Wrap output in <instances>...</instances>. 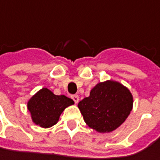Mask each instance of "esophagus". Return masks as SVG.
<instances>
[{
  "label": "esophagus",
  "instance_id": "34e87169",
  "mask_svg": "<svg viewBox=\"0 0 160 160\" xmlns=\"http://www.w3.org/2000/svg\"><path fill=\"white\" fill-rule=\"evenodd\" d=\"M72 98L73 99V101L75 102V104H77L79 100H80V98H79V96L78 95H72Z\"/></svg>",
  "mask_w": 160,
  "mask_h": 160
}]
</instances>
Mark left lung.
Returning <instances> with one entry per match:
<instances>
[{"instance_id":"8db88e82","label":"left lung","mask_w":160,"mask_h":160,"mask_svg":"<svg viewBox=\"0 0 160 160\" xmlns=\"http://www.w3.org/2000/svg\"><path fill=\"white\" fill-rule=\"evenodd\" d=\"M84 121L99 132L119 127L132 108V96L122 84L108 80L94 87L89 97L78 104Z\"/></svg>"}]
</instances>
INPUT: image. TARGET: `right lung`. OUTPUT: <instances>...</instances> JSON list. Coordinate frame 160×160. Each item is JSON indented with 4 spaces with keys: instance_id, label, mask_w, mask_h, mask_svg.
Here are the masks:
<instances>
[{
    "instance_id": "add662e5",
    "label": "right lung",
    "mask_w": 160,
    "mask_h": 160,
    "mask_svg": "<svg viewBox=\"0 0 160 160\" xmlns=\"http://www.w3.org/2000/svg\"><path fill=\"white\" fill-rule=\"evenodd\" d=\"M73 104L72 99L63 95L57 96L47 88H42L28 101V108L36 124L48 128L54 125L62 111Z\"/></svg>"
}]
</instances>
